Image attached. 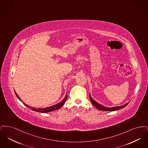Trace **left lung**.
Wrapping results in <instances>:
<instances>
[{
    "label": "left lung",
    "mask_w": 148,
    "mask_h": 148,
    "mask_svg": "<svg viewBox=\"0 0 148 148\" xmlns=\"http://www.w3.org/2000/svg\"><path fill=\"white\" fill-rule=\"evenodd\" d=\"M89 98H90V100L92 104L95 106L97 109H98L99 110H103V111H115V110H119V109H123V108L125 107L129 104V102H128L123 106H115V107H112V108H108V107H106V106H101L100 104H99L98 103L95 101L92 98V97L90 95V94H89Z\"/></svg>",
    "instance_id": "left-lung-1"
}]
</instances>
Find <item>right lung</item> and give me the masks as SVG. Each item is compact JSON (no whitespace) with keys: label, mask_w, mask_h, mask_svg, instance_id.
Returning <instances> with one entry per match:
<instances>
[{"label":"right lung","mask_w":148,"mask_h":148,"mask_svg":"<svg viewBox=\"0 0 148 148\" xmlns=\"http://www.w3.org/2000/svg\"><path fill=\"white\" fill-rule=\"evenodd\" d=\"M14 92H15V91H14ZM15 95H16V96L17 97V98L19 99L21 101V98H19V97L18 96V95L16 93V92H15ZM67 98H68V95H67V94H66L64 99L60 103H58L56 105L51 106H49V107H47V108H33V107H32V106L30 107V106H28L27 104H26L24 103V102H23V104H24L25 106H26L27 107H28L29 109H32V110H33V111L37 112H39V113H48V112H53V111H54V110H58V109H60V108L64 104L65 102L66 101V99H67Z\"/></svg>","instance_id":"add662e5"}]
</instances>
